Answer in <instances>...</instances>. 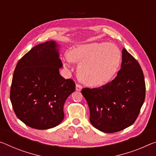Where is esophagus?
Segmentation results:
<instances>
[{
    "mask_svg": "<svg viewBox=\"0 0 156 156\" xmlns=\"http://www.w3.org/2000/svg\"><path fill=\"white\" fill-rule=\"evenodd\" d=\"M76 91H80L81 90H82V86H81L80 85H78V84H77L76 86Z\"/></svg>",
    "mask_w": 156,
    "mask_h": 156,
    "instance_id": "34e87169",
    "label": "esophagus"
}]
</instances>
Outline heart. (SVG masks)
I'll use <instances>...</instances> for the list:
<instances>
[{
	"mask_svg": "<svg viewBox=\"0 0 156 156\" xmlns=\"http://www.w3.org/2000/svg\"><path fill=\"white\" fill-rule=\"evenodd\" d=\"M63 65L69 68L71 62L78 64V77L88 86L105 85L117 72L121 53L115 44L109 42L81 44L69 48Z\"/></svg>",
	"mask_w": 156,
	"mask_h": 156,
	"instance_id": "heart-1",
	"label": "heart"
}]
</instances>
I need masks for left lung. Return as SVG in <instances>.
I'll return each mask as SVG.
<instances>
[{"label":"left lung","mask_w":156,"mask_h":156,"mask_svg":"<svg viewBox=\"0 0 156 156\" xmlns=\"http://www.w3.org/2000/svg\"><path fill=\"white\" fill-rule=\"evenodd\" d=\"M144 73L137 61L123 48L121 69L113 80L98 88H84L90 121L103 133H115L133 124L145 99Z\"/></svg>","instance_id":"obj_1"}]
</instances>
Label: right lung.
Instances as JSON below:
<instances>
[{
	"instance_id": "1",
	"label": "right lung",
	"mask_w": 156,
	"mask_h": 156,
	"mask_svg": "<svg viewBox=\"0 0 156 156\" xmlns=\"http://www.w3.org/2000/svg\"><path fill=\"white\" fill-rule=\"evenodd\" d=\"M60 46L51 40L35 46L14 69L10 101L16 117L38 130L57 126L65 117L64 105L76 90L71 79L60 74Z\"/></svg>"
}]
</instances>
